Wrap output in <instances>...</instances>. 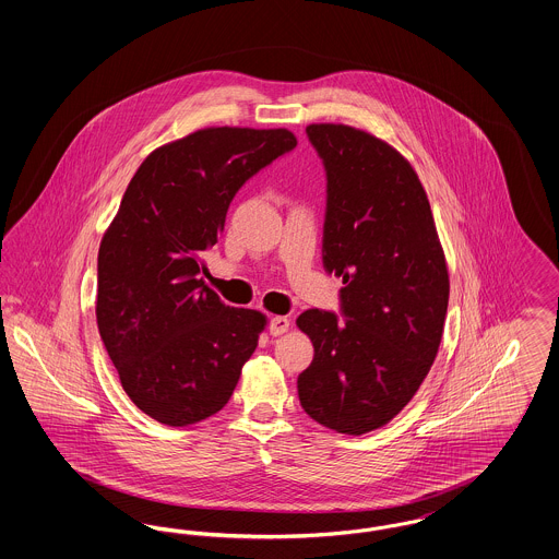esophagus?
I'll list each match as a JSON object with an SVG mask.
<instances>
[{"mask_svg": "<svg viewBox=\"0 0 559 559\" xmlns=\"http://www.w3.org/2000/svg\"><path fill=\"white\" fill-rule=\"evenodd\" d=\"M289 326H292V320L287 317H274L270 320V335H274V337L285 335L289 331Z\"/></svg>", "mask_w": 559, "mask_h": 559, "instance_id": "1", "label": "esophagus"}]
</instances>
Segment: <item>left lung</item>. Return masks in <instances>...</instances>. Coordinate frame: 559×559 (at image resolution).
I'll use <instances>...</instances> for the list:
<instances>
[{
  "instance_id": "1",
  "label": "left lung",
  "mask_w": 559,
  "mask_h": 559,
  "mask_svg": "<svg viewBox=\"0 0 559 559\" xmlns=\"http://www.w3.org/2000/svg\"><path fill=\"white\" fill-rule=\"evenodd\" d=\"M306 133L326 171L322 264L344 278V319L299 314L314 360L297 394L320 426L362 436L390 424L431 369L449 270L426 190L396 148L349 126L312 123Z\"/></svg>"
}]
</instances>
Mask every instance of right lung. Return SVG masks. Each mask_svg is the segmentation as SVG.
Wrapping results in <instances>:
<instances>
[{
	"label": "right lung",
	"instance_id": "1",
	"mask_svg": "<svg viewBox=\"0 0 559 559\" xmlns=\"http://www.w3.org/2000/svg\"><path fill=\"white\" fill-rule=\"evenodd\" d=\"M297 146L289 130L205 128L153 151L98 251L96 320L133 404L192 426L226 406L266 317L197 278L239 188Z\"/></svg>",
	"mask_w": 559,
	"mask_h": 559
}]
</instances>
